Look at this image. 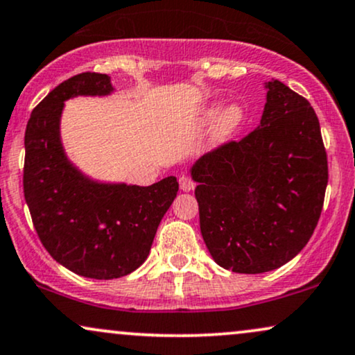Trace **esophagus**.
Listing matches in <instances>:
<instances>
[{"label":"esophagus","mask_w":355,"mask_h":355,"mask_svg":"<svg viewBox=\"0 0 355 355\" xmlns=\"http://www.w3.org/2000/svg\"><path fill=\"white\" fill-rule=\"evenodd\" d=\"M178 183H180V188L183 191H191L193 188H195V182H193L190 177H187V175H182Z\"/></svg>","instance_id":"obj_1"}]
</instances>
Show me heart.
I'll list each match as a JSON object with an SVG mask.
<instances>
[{
	"mask_svg": "<svg viewBox=\"0 0 355 355\" xmlns=\"http://www.w3.org/2000/svg\"><path fill=\"white\" fill-rule=\"evenodd\" d=\"M244 107H242L239 103H231L226 107L221 105H213L209 106L208 110L205 111L203 118H201V123L203 124H213L214 121L218 119L216 123V137L218 141H226L227 137H231L237 129L241 128L242 121H244Z\"/></svg>",
	"mask_w": 355,
	"mask_h": 355,
	"instance_id": "1",
	"label": "heart"
}]
</instances>
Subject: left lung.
Listing matches in <instances>:
<instances>
[{
  "mask_svg": "<svg viewBox=\"0 0 355 355\" xmlns=\"http://www.w3.org/2000/svg\"><path fill=\"white\" fill-rule=\"evenodd\" d=\"M266 88L259 128L191 167L206 248L236 273L290 262L308 244L324 203L327 157L315 110L278 80Z\"/></svg>",
  "mask_w": 355,
  "mask_h": 355,
  "instance_id": "1",
  "label": "left lung"
}]
</instances>
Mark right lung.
I'll list each match as a JSON object with an SVG mask.
<instances>
[{
	"instance_id": "1",
	"label": "right lung",
	"mask_w": 355,
	"mask_h": 355,
	"mask_svg": "<svg viewBox=\"0 0 355 355\" xmlns=\"http://www.w3.org/2000/svg\"><path fill=\"white\" fill-rule=\"evenodd\" d=\"M113 92L106 73L75 75L34 107L24 136V198L39 239L60 266L96 280L124 277L144 263L178 191L175 177L150 187L106 183L69 160L60 139L65 101Z\"/></svg>"
}]
</instances>
